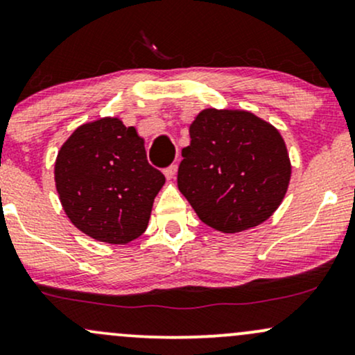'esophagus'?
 Listing matches in <instances>:
<instances>
[{
  "instance_id": "esophagus-1",
  "label": "esophagus",
  "mask_w": 355,
  "mask_h": 355,
  "mask_svg": "<svg viewBox=\"0 0 355 355\" xmlns=\"http://www.w3.org/2000/svg\"><path fill=\"white\" fill-rule=\"evenodd\" d=\"M176 174H178V166H176V164L169 166V168L164 171V176L168 178L169 181H173V179H176Z\"/></svg>"
}]
</instances>
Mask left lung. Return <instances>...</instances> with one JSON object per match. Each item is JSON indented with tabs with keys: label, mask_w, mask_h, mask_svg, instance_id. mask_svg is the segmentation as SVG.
<instances>
[{
	"label": "left lung",
	"mask_w": 355,
	"mask_h": 355,
	"mask_svg": "<svg viewBox=\"0 0 355 355\" xmlns=\"http://www.w3.org/2000/svg\"><path fill=\"white\" fill-rule=\"evenodd\" d=\"M182 149L178 187L204 224L234 234L266 223L293 174L284 137L245 110L199 111Z\"/></svg>",
	"instance_id": "left-lung-1"
}]
</instances>
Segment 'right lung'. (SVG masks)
Instances as JSON below:
<instances>
[{
  "instance_id": "obj_1",
  "label": "right lung",
  "mask_w": 355,
  "mask_h": 355,
  "mask_svg": "<svg viewBox=\"0 0 355 355\" xmlns=\"http://www.w3.org/2000/svg\"><path fill=\"white\" fill-rule=\"evenodd\" d=\"M54 182L74 227L106 244H128L148 227L166 178L149 166L144 137L118 116L81 124L58 151Z\"/></svg>"
}]
</instances>
